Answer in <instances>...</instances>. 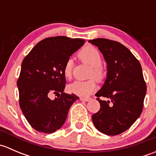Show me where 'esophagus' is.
Instances as JSON below:
<instances>
[{"label": "esophagus", "instance_id": "obj_1", "mask_svg": "<svg viewBox=\"0 0 156 156\" xmlns=\"http://www.w3.org/2000/svg\"><path fill=\"white\" fill-rule=\"evenodd\" d=\"M80 100H81V101L87 102V101H89V100H90V98H84V97H81V98H80Z\"/></svg>", "mask_w": 156, "mask_h": 156}]
</instances>
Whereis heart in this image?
<instances>
[{
	"instance_id": "heart-1",
	"label": "heart",
	"mask_w": 156,
	"mask_h": 156,
	"mask_svg": "<svg viewBox=\"0 0 156 156\" xmlns=\"http://www.w3.org/2000/svg\"><path fill=\"white\" fill-rule=\"evenodd\" d=\"M78 58L83 62L91 66L89 78H94L97 81H101L104 77V71L102 67V57L100 51L93 46H87L78 53ZM73 61L72 59H67L63 67L64 76L70 78L72 75ZM97 89V84L94 79L81 81H76L68 86V90L71 94L86 97L90 95Z\"/></svg>"
}]
</instances>
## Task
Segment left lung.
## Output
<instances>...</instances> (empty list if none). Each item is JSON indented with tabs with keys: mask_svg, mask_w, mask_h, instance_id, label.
Masks as SVG:
<instances>
[{
	"mask_svg": "<svg viewBox=\"0 0 156 156\" xmlns=\"http://www.w3.org/2000/svg\"><path fill=\"white\" fill-rule=\"evenodd\" d=\"M98 47L107 63V77L95 94L100 108L92 115L96 128L106 135H118L130 128L144 107L146 85L139 61L126 47L115 41L97 38L88 41ZM110 98L101 101L99 97Z\"/></svg>",
	"mask_w": 156,
	"mask_h": 156,
	"instance_id": "1",
	"label": "left lung"
}]
</instances>
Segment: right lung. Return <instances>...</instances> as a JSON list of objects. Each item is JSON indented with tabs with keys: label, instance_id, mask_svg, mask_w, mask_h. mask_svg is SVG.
<instances>
[{
	"label": "right lung",
	"instance_id": "obj_1",
	"mask_svg": "<svg viewBox=\"0 0 156 156\" xmlns=\"http://www.w3.org/2000/svg\"><path fill=\"white\" fill-rule=\"evenodd\" d=\"M85 41L56 36L37 43L22 62L17 81L20 106L26 120L38 132L51 133L63 125L69 110L79 99L63 92L67 59ZM52 94L59 95L51 100Z\"/></svg>",
	"mask_w": 156,
	"mask_h": 156
}]
</instances>
